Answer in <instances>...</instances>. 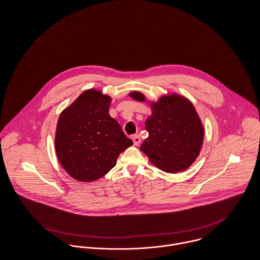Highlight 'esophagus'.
Instances as JSON below:
<instances>
[{
    "instance_id": "34e87169",
    "label": "esophagus",
    "mask_w": 260,
    "mask_h": 260,
    "mask_svg": "<svg viewBox=\"0 0 260 260\" xmlns=\"http://www.w3.org/2000/svg\"><path fill=\"white\" fill-rule=\"evenodd\" d=\"M131 139L133 140L134 145H139V143H140V141H141V138H140L139 135H132V136H131Z\"/></svg>"
}]
</instances>
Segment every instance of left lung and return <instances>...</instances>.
I'll return each mask as SVG.
<instances>
[{"label": "left lung", "instance_id": "8db88e82", "mask_svg": "<svg viewBox=\"0 0 260 260\" xmlns=\"http://www.w3.org/2000/svg\"><path fill=\"white\" fill-rule=\"evenodd\" d=\"M136 101H146L145 96L133 91ZM152 115L145 123L149 136L141 151L159 169L168 173L184 171L198 157L204 138V128L192 103L177 94L164 95L150 103Z\"/></svg>", "mask_w": 260, "mask_h": 260}]
</instances>
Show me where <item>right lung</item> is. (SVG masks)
<instances>
[{
    "mask_svg": "<svg viewBox=\"0 0 260 260\" xmlns=\"http://www.w3.org/2000/svg\"><path fill=\"white\" fill-rule=\"evenodd\" d=\"M111 97L101 91H84L60 114L55 149L66 172L81 182L106 175L121 152L133 145L109 115Z\"/></svg>",
    "mask_w": 260,
    "mask_h": 260,
    "instance_id": "add662e5",
    "label": "right lung"
}]
</instances>
